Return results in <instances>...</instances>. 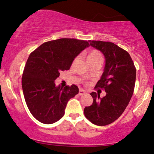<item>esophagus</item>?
<instances>
[{
	"label": "esophagus",
	"instance_id": "1",
	"mask_svg": "<svg viewBox=\"0 0 154 154\" xmlns=\"http://www.w3.org/2000/svg\"><path fill=\"white\" fill-rule=\"evenodd\" d=\"M84 94H85V91L84 90H82V89L79 90V95H84Z\"/></svg>",
	"mask_w": 154,
	"mask_h": 154
}]
</instances>
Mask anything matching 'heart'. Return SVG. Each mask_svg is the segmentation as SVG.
Instances as JSON below:
<instances>
[{
	"label": "heart",
	"mask_w": 154,
	"mask_h": 154,
	"mask_svg": "<svg viewBox=\"0 0 154 154\" xmlns=\"http://www.w3.org/2000/svg\"><path fill=\"white\" fill-rule=\"evenodd\" d=\"M102 59V56H101V54H100V53L98 51H96V50H93L91 51V52L89 53L87 56V59H88V61H92V60H95V59Z\"/></svg>",
	"instance_id": "b5f03b06"
}]
</instances>
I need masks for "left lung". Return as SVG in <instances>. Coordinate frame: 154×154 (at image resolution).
Instances as JSON below:
<instances>
[{"label": "left lung", "instance_id": "1", "mask_svg": "<svg viewBox=\"0 0 154 154\" xmlns=\"http://www.w3.org/2000/svg\"><path fill=\"white\" fill-rule=\"evenodd\" d=\"M90 45L101 51L106 59L103 75L95 88H104L103 98L95 92L91 106L84 109L85 117L94 125L105 126L114 122L122 114L133 94L136 69L131 56L111 42L90 40Z\"/></svg>", "mask_w": 154, "mask_h": 154}]
</instances>
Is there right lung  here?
<instances>
[{
    "mask_svg": "<svg viewBox=\"0 0 154 154\" xmlns=\"http://www.w3.org/2000/svg\"><path fill=\"white\" fill-rule=\"evenodd\" d=\"M89 46L85 40L61 38L42 44L26 61L22 85L26 106L32 116L43 124H53L64 115L67 102L78 94L75 85L61 88L55 80L69 70L74 59Z\"/></svg>",
    "mask_w": 154,
    "mask_h": 154,
    "instance_id": "1",
    "label": "right lung"
}]
</instances>
